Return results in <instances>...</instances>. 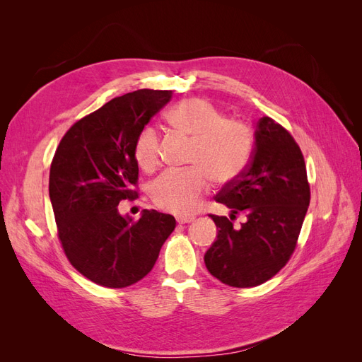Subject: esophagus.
<instances>
[{
    "label": "esophagus",
    "instance_id": "34e87169",
    "mask_svg": "<svg viewBox=\"0 0 362 362\" xmlns=\"http://www.w3.org/2000/svg\"><path fill=\"white\" fill-rule=\"evenodd\" d=\"M193 221H194V217H192V216H177V222L181 223V225L190 223V222H193Z\"/></svg>",
    "mask_w": 362,
    "mask_h": 362
}]
</instances>
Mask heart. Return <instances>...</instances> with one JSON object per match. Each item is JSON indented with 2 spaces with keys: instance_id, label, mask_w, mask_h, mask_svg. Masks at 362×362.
<instances>
[{
  "instance_id": "1",
  "label": "heart",
  "mask_w": 362,
  "mask_h": 362,
  "mask_svg": "<svg viewBox=\"0 0 362 362\" xmlns=\"http://www.w3.org/2000/svg\"><path fill=\"white\" fill-rule=\"evenodd\" d=\"M169 125L192 139L187 161L192 168L166 170L151 184V198L172 213H190L208 189V177L226 184L242 175L254 154V128L237 117H225L221 108L202 98H190L169 108ZM134 158L151 172L160 158V137L145 128L136 140Z\"/></svg>"
}]
</instances>
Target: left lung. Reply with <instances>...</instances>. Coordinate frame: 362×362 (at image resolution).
<instances>
[{
  "mask_svg": "<svg viewBox=\"0 0 362 362\" xmlns=\"http://www.w3.org/2000/svg\"><path fill=\"white\" fill-rule=\"evenodd\" d=\"M310 198L299 145L282 125L262 116L246 170L214 198L231 208V220L243 211L248 221L234 228L228 217L210 214L218 233L204 257L208 272L237 288L257 287L275 276L298 245Z\"/></svg>",
  "mask_w": 362,
  "mask_h": 362,
  "instance_id": "obj_1",
  "label": "left lung"
}]
</instances>
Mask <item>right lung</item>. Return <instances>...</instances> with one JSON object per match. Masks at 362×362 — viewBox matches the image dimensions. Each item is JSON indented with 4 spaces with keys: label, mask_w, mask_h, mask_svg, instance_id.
<instances>
[{
    "label": "right lung",
    "mask_w": 362,
    "mask_h": 362,
    "mask_svg": "<svg viewBox=\"0 0 362 362\" xmlns=\"http://www.w3.org/2000/svg\"><path fill=\"white\" fill-rule=\"evenodd\" d=\"M172 90L140 89L117 96L66 131L49 169V199L71 264L107 288H124L154 267L175 217L144 210L139 221L119 214L137 198L136 140Z\"/></svg>",
    "instance_id": "add662e5"
}]
</instances>
